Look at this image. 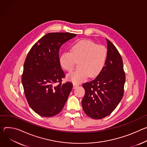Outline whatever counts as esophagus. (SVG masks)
<instances>
[{"mask_svg": "<svg viewBox=\"0 0 147 147\" xmlns=\"http://www.w3.org/2000/svg\"><path fill=\"white\" fill-rule=\"evenodd\" d=\"M73 85H74V87H73V88H74V89H75V88H77V87L79 86V84H74Z\"/></svg>", "mask_w": 147, "mask_h": 147, "instance_id": "34e87169", "label": "esophagus"}]
</instances>
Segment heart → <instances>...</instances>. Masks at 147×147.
I'll return each mask as SVG.
<instances>
[{"label": "heart", "mask_w": 147, "mask_h": 147, "mask_svg": "<svg viewBox=\"0 0 147 147\" xmlns=\"http://www.w3.org/2000/svg\"><path fill=\"white\" fill-rule=\"evenodd\" d=\"M106 56V49L103 45L82 40L74 44L70 52H64L61 55L59 63L64 70L71 72L78 62V68L67 76L69 79L78 84L83 82L89 75L90 78L98 75L105 66Z\"/></svg>", "instance_id": "heart-1"}]
</instances>
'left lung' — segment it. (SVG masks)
Instances as JSON below:
<instances>
[{"label": "left lung", "mask_w": 147, "mask_h": 147, "mask_svg": "<svg viewBox=\"0 0 147 147\" xmlns=\"http://www.w3.org/2000/svg\"><path fill=\"white\" fill-rule=\"evenodd\" d=\"M106 40L107 52L103 68L94 79L82 85L85 90L82 108L86 115L94 119L110 115L124 95L125 75L122 58L114 44Z\"/></svg>", "instance_id": "left-lung-1"}]
</instances>
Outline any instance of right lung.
Masks as SVG:
<instances>
[{"instance_id": "add662e5", "label": "right lung", "mask_w": 147, "mask_h": 147, "mask_svg": "<svg viewBox=\"0 0 147 147\" xmlns=\"http://www.w3.org/2000/svg\"><path fill=\"white\" fill-rule=\"evenodd\" d=\"M70 32H50L31 48L23 68L22 84L27 102L41 116L50 117L61 112L73 85L62 83L65 75L59 63L61 45L75 37Z\"/></svg>"}]
</instances>
